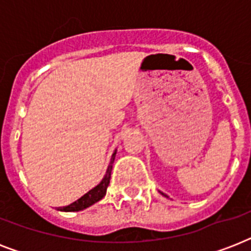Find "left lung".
I'll list each match as a JSON object with an SVG mask.
<instances>
[{
	"instance_id": "obj_1",
	"label": "left lung",
	"mask_w": 251,
	"mask_h": 251,
	"mask_svg": "<svg viewBox=\"0 0 251 251\" xmlns=\"http://www.w3.org/2000/svg\"><path fill=\"white\" fill-rule=\"evenodd\" d=\"M161 194H163V193H161ZM163 195H165V194H163Z\"/></svg>"
}]
</instances>
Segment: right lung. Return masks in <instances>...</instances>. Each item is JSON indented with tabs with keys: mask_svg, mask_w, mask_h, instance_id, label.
Segmentation results:
<instances>
[{
	"mask_svg": "<svg viewBox=\"0 0 251 251\" xmlns=\"http://www.w3.org/2000/svg\"><path fill=\"white\" fill-rule=\"evenodd\" d=\"M114 156H116V152L113 153V156H112V160H110V164L108 167V171H106V175L104 176V178L100 183H99L98 186L94 187L92 190H90L87 194H84L83 197H80L78 201H75L72 204H69L66 207H60L58 210L60 211H65V212H72V211H80L84 210L87 207L92 206L94 203L99 202L100 199L104 198V195L106 193V187L109 185L110 181V172H112V164H113L114 161Z\"/></svg>",
	"mask_w": 251,
	"mask_h": 251,
	"instance_id": "obj_1",
	"label": "right lung"
}]
</instances>
